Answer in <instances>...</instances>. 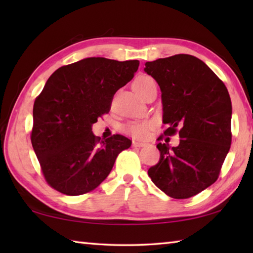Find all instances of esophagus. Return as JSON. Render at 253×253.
<instances>
[{
  "instance_id": "34e87169",
  "label": "esophagus",
  "mask_w": 253,
  "mask_h": 253,
  "mask_svg": "<svg viewBox=\"0 0 253 253\" xmlns=\"http://www.w3.org/2000/svg\"><path fill=\"white\" fill-rule=\"evenodd\" d=\"M132 146L133 147H137V148H140V147H143V146H146V143L144 142H140V141H132Z\"/></svg>"
}]
</instances>
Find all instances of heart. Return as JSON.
I'll return each mask as SVG.
<instances>
[{
    "label": "heart",
    "mask_w": 253,
    "mask_h": 253,
    "mask_svg": "<svg viewBox=\"0 0 253 253\" xmlns=\"http://www.w3.org/2000/svg\"><path fill=\"white\" fill-rule=\"evenodd\" d=\"M153 83V79L149 76H140L138 77L135 82L132 84L133 90L136 92H139L142 89H144L147 87L149 84ZM151 126V123L149 122H138V123H132L130 125H128L127 127V131L132 135L133 137L137 138H141L147 135V131Z\"/></svg>",
    "instance_id": "obj_1"
}]
</instances>
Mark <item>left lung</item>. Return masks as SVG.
Listing matches in <instances>:
<instances>
[{
    "mask_svg": "<svg viewBox=\"0 0 253 253\" xmlns=\"http://www.w3.org/2000/svg\"><path fill=\"white\" fill-rule=\"evenodd\" d=\"M146 72L162 92L164 135L179 144L158 143L160 161L148 174L154 185L174 199L198 195L216 181L232 143V101L206 63L189 54L147 62Z\"/></svg>",
    "mask_w": 253,
    "mask_h": 253,
    "instance_id": "8db88e82",
    "label": "left lung"
}]
</instances>
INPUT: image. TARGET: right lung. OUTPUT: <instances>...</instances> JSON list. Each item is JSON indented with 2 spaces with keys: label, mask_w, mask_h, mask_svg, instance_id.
<instances>
[{
  "label": "right lung",
  "mask_w": 253,
  "mask_h": 253,
  "mask_svg": "<svg viewBox=\"0 0 253 253\" xmlns=\"http://www.w3.org/2000/svg\"><path fill=\"white\" fill-rule=\"evenodd\" d=\"M139 61L88 57L62 66L34 104L31 143L47 184L67 196L98 187L130 139L95 137L92 125L109 113L116 91L133 78Z\"/></svg>",
  "instance_id": "obj_1"
}]
</instances>
